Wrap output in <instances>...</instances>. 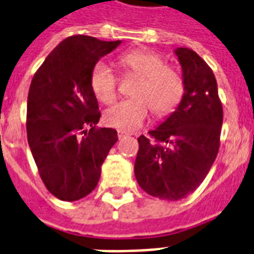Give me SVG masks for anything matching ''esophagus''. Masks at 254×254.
<instances>
[{"mask_svg":"<svg viewBox=\"0 0 254 254\" xmlns=\"http://www.w3.org/2000/svg\"><path fill=\"white\" fill-rule=\"evenodd\" d=\"M127 134H129V133H127V131H125V130H119V131H117V135H119V138L127 137Z\"/></svg>","mask_w":254,"mask_h":254,"instance_id":"esophagus-1","label":"esophagus"}]
</instances>
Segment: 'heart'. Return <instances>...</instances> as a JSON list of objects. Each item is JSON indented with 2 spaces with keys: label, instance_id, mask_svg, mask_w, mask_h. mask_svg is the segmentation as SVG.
Segmentation results:
<instances>
[{
  "label": "heart",
  "instance_id": "obj_1",
  "mask_svg": "<svg viewBox=\"0 0 254 254\" xmlns=\"http://www.w3.org/2000/svg\"><path fill=\"white\" fill-rule=\"evenodd\" d=\"M120 64L139 75L133 88L134 98L124 99L104 112L107 125L121 130H134L143 124L150 108L156 116L170 113L180 102L184 83L177 70L166 65L158 53L148 49H134L120 57ZM117 75L104 61L94 65L90 86L100 102L112 103L117 95Z\"/></svg>",
  "mask_w": 254,
  "mask_h": 254
}]
</instances>
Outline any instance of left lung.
<instances>
[{"label":"left lung","instance_id":"8db88e82","mask_svg":"<svg viewBox=\"0 0 254 254\" xmlns=\"http://www.w3.org/2000/svg\"><path fill=\"white\" fill-rule=\"evenodd\" d=\"M184 94L166 120L138 138L134 175L152 197L179 201L205 180L218 155L223 108L213 70L194 51L176 48Z\"/></svg>","mask_w":254,"mask_h":254}]
</instances>
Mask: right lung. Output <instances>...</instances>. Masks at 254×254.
<instances>
[{"label":"right lung","instance_id":"obj_1","mask_svg":"<svg viewBox=\"0 0 254 254\" xmlns=\"http://www.w3.org/2000/svg\"><path fill=\"white\" fill-rule=\"evenodd\" d=\"M120 44L70 36L49 53L32 78L27 139L41 180L61 201H78L94 190L103 162L119 139L112 127H95L100 112L90 74Z\"/></svg>","mask_w":254,"mask_h":254}]
</instances>
